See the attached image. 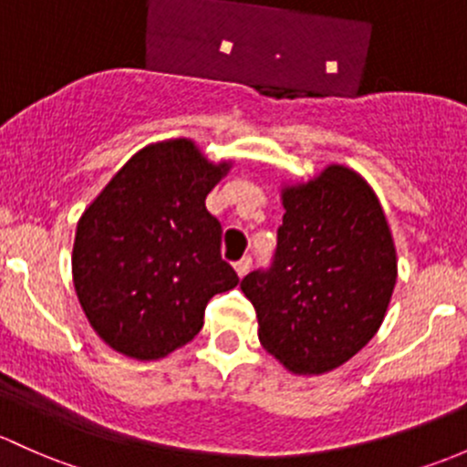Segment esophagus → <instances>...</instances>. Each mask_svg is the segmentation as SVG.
I'll return each mask as SVG.
<instances>
[{
    "instance_id": "1",
    "label": "esophagus",
    "mask_w": 467,
    "mask_h": 467,
    "mask_svg": "<svg viewBox=\"0 0 467 467\" xmlns=\"http://www.w3.org/2000/svg\"><path fill=\"white\" fill-rule=\"evenodd\" d=\"M250 266H253V257H248V254L239 259V262H234V271H237L239 277H244L250 271Z\"/></svg>"
}]
</instances>
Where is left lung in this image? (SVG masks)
I'll use <instances>...</instances> for the list:
<instances>
[{"mask_svg": "<svg viewBox=\"0 0 467 467\" xmlns=\"http://www.w3.org/2000/svg\"><path fill=\"white\" fill-rule=\"evenodd\" d=\"M282 203L271 268L248 273L242 291L264 349L293 374H327L385 320L399 273L394 239L374 190L345 165L284 188Z\"/></svg>", "mask_w": 467, "mask_h": 467, "instance_id": "left-lung-1", "label": "left lung"}]
</instances>
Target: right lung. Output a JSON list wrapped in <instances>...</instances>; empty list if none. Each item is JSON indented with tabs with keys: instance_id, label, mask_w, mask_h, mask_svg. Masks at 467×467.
<instances>
[{
	"instance_id": "add662e5",
	"label": "right lung",
	"mask_w": 467,
	"mask_h": 467,
	"mask_svg": "<svg viewBox=\"0 0 467 467\" xmlns=\"http://www.w3.org/2000/svg\"><path fill=\"white\" fill-rule=\"evenodd\" d=\"M228 170L188 139L147 145L78 221L73 284L111 349L165 358L201 331L210 299L239 284L221 259V223L205 208Z\"/></svg>"
}]
</instances>
